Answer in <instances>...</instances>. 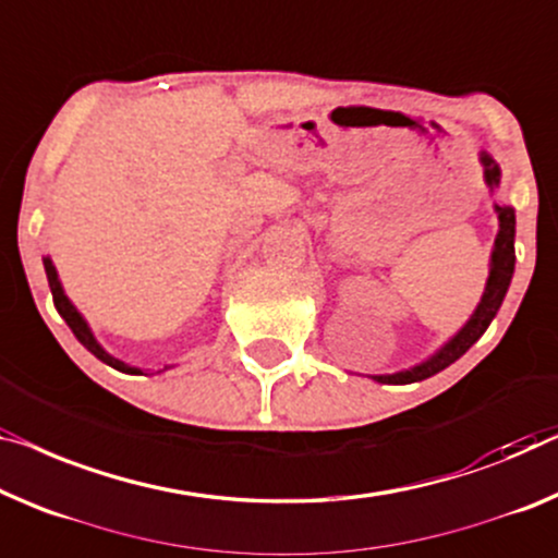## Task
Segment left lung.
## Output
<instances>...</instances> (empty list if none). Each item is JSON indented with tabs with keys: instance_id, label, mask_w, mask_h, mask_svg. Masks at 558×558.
<instances>
[{
	"instance_id": "left-lung-1",
	"label": "left lung",
	"mask_w": 558,
	"mask_h": 558,
	"mask_svg": "<svg viewBox=\"0 0 558 558\" xmlns=\"http://www.w3.org/2000/svg\"><path fill=\"white\" fill-rule=\"evenodd\" d=\"M481 162H484V178L488 187L498 185V178H501V170L498 165L488 157L486 153H481ZM498 235L494 243V253H492V272H488L486 280V290L481 295V303L469 323L456 332V336L448 340V343L430 355L428 361H423L418 365H413L409 371H398L390 373V376H373V380L378 384H393V386H405V384H418L423 378H430L440 373L448 365L456 363L461 355L469 351V348L476 343V340L484 336L486 328L492 326V320L496 318L498 307H501L506 290L511 286V276H513V263H517V253H513V238H517V215H513V207L504 205L498 207Z\"/></svg>"
}]
</instances>
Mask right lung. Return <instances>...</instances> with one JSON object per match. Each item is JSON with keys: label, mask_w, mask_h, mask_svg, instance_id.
<instances>
[{"label": "right lung", "mask_w": 558, "mask_h": 558, "mask_svg": "<svg viewBox=\"0 0 558 558\" xmlns=\"http://www.w3.org/2000/svg\"><path fill=\"white\" fill-rule=\"evenodd\" d=\"M45 272H47V280H49V290H52V301H54L57 313H60L66 326H70V330L74 332V338H77L80 343L85 345L87 351L95 355V359H99V361L107 363V365H112L114 371H122V373H143L140 368H132V365L118 361V359H114V355L107 353L105 348L97 343V338L93 336V330H89L87 320L82 318L77 307H74V305L70 303V298L64 295L62 282H60V278H57V268L52 265V260H49V257H45Z\"/></svg>", "instance_id": "right-lung-1"}]
</instances>
